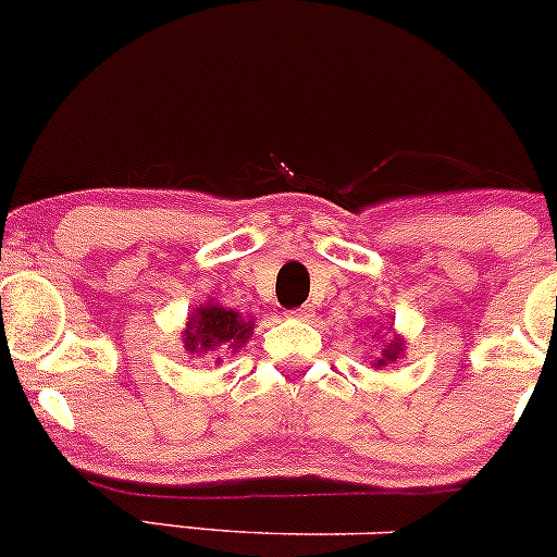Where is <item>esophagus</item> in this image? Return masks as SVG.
Listing matches in <instances>:
<instances>
[{"label": "esophagus", "instance_id": "34e87169", "mask_svg": "<svg viewBox=\"0 0 557 557\" xmlns=\"http://www.w3.org/2000/svg\"><path fill=\"white\" fill-rule=\"evenodd\" d=\"M292 318H302V321H308V318L312 315V305H302V308L297 310H289Z\"/></svg>", "mask_w": 557, "mask_h": 557}]
</instances>
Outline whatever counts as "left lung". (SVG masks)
Returning a JSON list of instances; mask_svg holds the SVG:
<instances>
[{
  "label": "left lung",
  "mask_w": 557,
  "mask_h": 557,
  "mask_svg": "<svg viewBox=\"0 0 557 557\" xmlns=\"http://www.w3.org/2000/svg\"><path fill=\"white\" fill-rule=\"evenodd\" d=\"M399 349H403V347H399V342H395V345H392V347H386V349H384V358H381V360L376 362V368H379V366H386L384 360H397Z\"/></svg>",
  "instance_id": "1"
}]
</instances>
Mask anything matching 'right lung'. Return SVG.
<instances>
[{
    "instance_id": "add662e5",
    "label": "right lung",
    "mask_w": 557,
    "mask_h": 557,
    "mask_svg": "<svg viewBox=\"0 0 557 557\" xmlns=\"http://www.w3.org/2000/svg\"><path fill=\"white\" fill-rule=\"evenodd\" d=\"M252 336V323L245 321L236 310H226L221 305H208V308H199L195 315L189 318V326H186L184 342L189 347V352H205V349H236Z\"/></svg>"
}]
</instances>
